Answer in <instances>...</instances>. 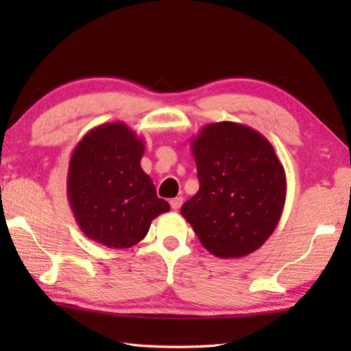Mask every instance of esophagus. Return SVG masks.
<instances>
[{
  "label": "esophagus",
  "instance_id": "esophagus-1",
  "mask_svg": "<svg viewBox=\"0 0 351 351\" xmlns=\"http://www.w3.org/2000/svg\"><path fill=\"white\" fill-rule=\"evenodd\" d=\"M182 202H184V199H182L181 196H180V197L171 199V200H170V206H171V210H180L181 205H182Z\"/></svg>",
  "mask_w": 351,
  "mask_h": 351
}]
</instances>
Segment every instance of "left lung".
<instances>
[{
	"instance_id": "obj_1",
	"label": "left lung",
	"mask_w": 351,
	"mask_h": 351,
	"mask_svg": "<svg viewBox=\"0 0 351 351\" xmlns=\"http://www.w3.org/2000/svg\"><path fill=\"white\" fill-rule=\"evenodd\" d=\"M199 191L181 208L204 247L217 258H243L278 226L287 176L263 134L241 123L205 125L191 140Z\"/></svg>"
}]
</instances>
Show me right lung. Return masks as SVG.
<instances>
[{"label": "right lung", "mask_w": 351, "mask_h": 351, "mask_svg": "<svg viewBox=\"0 0 351 351\" xmlns=\"http://www.w3.org/2000/svg\"><path fill=\"white\" fill-rule=\"evenodd\" d=\"M145 141L123 122L102 123L73 149L68 199L80 229L110 249H128L146 237L151 223L170 211L140 166Z\"/></svg>", "instance_id": "1"}]
</instances>
